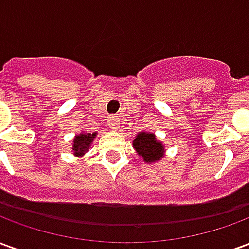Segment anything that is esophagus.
I'll use <instances>...</instances> for the list:
<instances>
[{"instance_id": "1", "label": "esophagus", "mask_w": 249, "mask_h": 249, "mask_svg": "<svg viewBox=\"0 0 249 249\" xmlns=\"http://www.w3.org/2000/svg\"><path fill=\"white\" fill-rule=\"evenodd\" d=\"M108 125L112 130H117L120 128V121L117 120V117H110L108 120Z\"/></svg>"}]
</instances>
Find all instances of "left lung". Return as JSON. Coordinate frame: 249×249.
I'll return each instance as SVG.
<instances>
[{
    "label": "left lung",
    "mask_w": 249,
    "mask_h": 249,
    "mask_svg": "<svg viewBox=\"0 0 249 249\" xmlns=\"http://www.w3.org/2000/svg\"><path fill=\"white\" fill-rule=\"evenodd\" d=\"M132 144L136 153L146 164L160 161L165 155V146L152 132H140L136 136Z\"/></svg>",
    "instance_id": "obj_1"
}]
</instances>
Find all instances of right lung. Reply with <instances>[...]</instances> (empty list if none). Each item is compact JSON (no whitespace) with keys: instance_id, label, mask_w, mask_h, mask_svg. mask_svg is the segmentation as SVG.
<instances>
[{"instance_id":"1","label":"right lung","mask_w":249,"mask_h":249,"mask_svg":"<svg viewBox=\"0 0 249 249\" xmlns=\"http://www.w3.org/2000/svg\"><path fill=\"white\" fill-rule=\"evenodd\" d=\"M97 133H88V132H81L78 135L74 136L73 142H71V153L76 157H82L87 153L93 144L94 137Z\"/></svg>"}]
</instances>
